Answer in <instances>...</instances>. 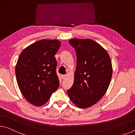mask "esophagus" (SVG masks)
I'll return each mask as SVG.
<instances>
[{
  "instance_id": "esophagus-1",
  "label": "esophagus",
  "mask_w": 135,
  "mask_h": 135,
  "mask_svg": "<svg viewBox=\"0 0 135 135\" xmlns=\"http://www.w3.org/2000/svg\"><path fill=\"white\" fill-rule=\"evenodd\" d=\"M67 75H62L61 76V78H62V79H65L66 77H67Z\"/></svg>"
}]
</instances>
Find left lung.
Segmentation results:
<instances>
[{
  "label": "left lung",
  "instance_id": "8db88e82",
  "mask_svg": "<svg viewBox=\"0 0 135 135\" xmlns=\"http://www.w3.org/2000/svg\"><path fill=\"white\" fill-rule=\"evenodd\" d=\"M68 42L76 51L77 65L68 95L77 107L89 108L108 89L113 74L110 57L103 47L90 38H72Z\"/></svg>",
  "mask_w": 135,
  "mask_h": 135
}]
</instances>
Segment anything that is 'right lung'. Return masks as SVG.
<instances>
[{
	"instance_id": "right-lung-1",
	"label": "right lung",
	"mask_w": 135,
	"mask_h": 135,
	"mask_svg": "<svg viewBox=\"0 0 135 135\" xmlns=\"http://www.w3.org/2000/svg\"><path fill=\"white\" fill-rule=\"evenodd\" d=\"M61 42L43 39L25 48L15 67L16 78L26 99L35 106H42L59 85L55 55Z\"/></svg>"
}]
</instances>
